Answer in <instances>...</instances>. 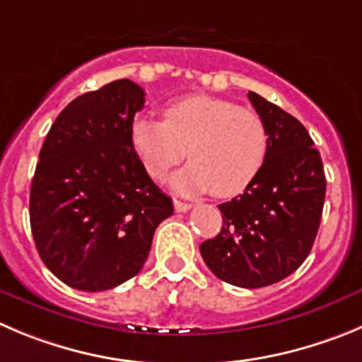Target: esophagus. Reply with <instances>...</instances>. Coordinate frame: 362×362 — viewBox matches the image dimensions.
<instances>
[{"instance_id":"1","label":"esophagus","mask_w":362,"mask_h":362,"mask_svg":"<svg viewBox=\"0 0 362 362\" xmlns=\"http://www.w3.org/2000/svg\"><path fill=\"white\" fill-rule=\"evenodd\" d=\"M191 209V205L185 204V202H180V200H175V211L177 212H185Z\"/></svg>"}]
</instances>
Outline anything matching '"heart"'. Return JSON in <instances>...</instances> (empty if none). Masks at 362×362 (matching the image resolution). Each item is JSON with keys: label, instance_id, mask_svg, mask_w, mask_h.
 <instances>
[{"label": "heart", "instance_id": "1", "mask_svg": "<svg viewBox=\"0 0 362 362\" xmlns=\"http://www.w3.org/2000/svg\"><path fill=\"white\" fill-rule=\"evenodd\" d=\"M132 146L151 178L185 157L191 164L175 175L178 192L211 191L228 198L245 191L268 155V128L255 110L223 98L192 94L168 105L164 121L139 117L132 124Z\"/></svg>", "mask_w": 362, "mask_h": 362}]
</instances>
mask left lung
I'll list each match as a JSON object with an SVG mask.
<instances>
[{
    "label": "left lung",
    "mask_w": 362,
    "mask_h": 362,
    "mask_svg": "<svg viewBox=\"0 0 362 362\" xmlns=\"http://www.w3.org/2000/svg\"><path fill=\"white\" fill-rule=\"evenodd\" d=\"M268 128V155L243 194L218 205L221 230L200 245L223 282L245 289L286 279L309 255L322 221L325 173L309 132L291 114L248 93Z\"/></svg>",
    "instance_id": "left-lung-1"
}]
</instances>
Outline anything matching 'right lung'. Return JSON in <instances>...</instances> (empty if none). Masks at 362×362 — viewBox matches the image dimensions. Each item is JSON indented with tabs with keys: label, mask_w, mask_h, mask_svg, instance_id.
I'll return each instance as SVG.
<instances>
[{
	"label": "right lung",
	"mask_w": 362,
	"mask_h": 362,
	"mask_svg": "<svg viewBox=\"0 0 362 362\" xmlns=\"http://www.w3.org/2000/svg\"><path fill=\"white\" fill-rule=\"evenodd\" d=\"M144 90L116 80L74 98L49 128L30 189V225L49 272L80 291H107L143 269L173 202L132 146Z\"/></svg>",
	"instance_id": "1"
}]
</instances>
